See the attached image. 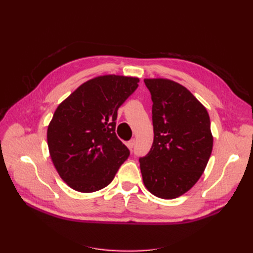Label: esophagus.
<instances>
[{
    "label": "esophagus",
    "mask_w": 253,
    "mask_h": 253,
    "mask_svg": "<svg viewBox=\"0 0 253 253\" xmlns=\"http://www.w3.org/2000/svg\"><path fill=\"white\" fill-rule=\"evenodd\" d=\"M135 143H136V140L133 138V139H131V140H129V141L127 142V147H128L129 149H133V148L135 147Z\"/></svg>",
    "instance_id": "obj_1"
}]
</instances>
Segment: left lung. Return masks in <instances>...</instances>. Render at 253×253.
<instances>
[{
    "label": "left lung",
    "mask_w": 253,
    "mask_h": 253,
    "mask_svg": "<svg viewBox=\"0 0 253 253\" xmlns=\"http://www.w3.org/2000/svg\"><path fill=\"white\" fill-rule=\"evenodd\" d=\"M153 101L154 140L139 158L145 188L172 200L192 188L210 158L213 137L209 114L185 86L168 79H144Z\"/></svg>",
    "instance_id": "obj_1"
}]
</instances>
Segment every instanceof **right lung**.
<instances>
[{"instance_id":"obj_1","label":"right lung","mask_w":253,"mask_h":253,"mask_svg":"<svg viewBox=\"0 0 253 253\" xmlns=\"http://www.w3.org/2000/svg\"><path fill=\"white\" fill-rule=\"evenodd\" d=\"M138 82L125 76H100L59 104L47 128V144L60 177L72 189L83 193L103 189L129 156L115 128L118 109Z\"/></svg>"}]
</instances>
